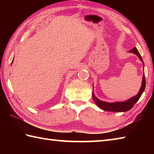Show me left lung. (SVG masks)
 <instances>
[{"label": "left lung", "instance_id": "1", "mask_svg": "<svg viewBox=\"0 0 154 154\" xmlns=\"http://www.w3.org/2000/svg\"><path fill=\"white\" fill-rule=\"evenodd\" d=\"M130 52L136 54V55L139 57L140 60H141V62H143L142 57L140 55L139 52L138 51L137 49L136 48L131 49V50L130 51ZM145 85H146V83H145V75L143 74L142 85L139 93L137 94V95L134 96V97L131 98L126 101H124V102H120V103L116 102V103H112L104 102V101H101L100 100H98V99L94 96V93L92 95V98H93L94 101L96 103V105H97L101 109H103V110L107 111H113V112H125L130 110V109L133 107L134 104L139 100V99L140 98V96H141L143 92H144L145 88Z\"/></svg>", "mask_w": 154, "mask_h": 154}]
</instances>
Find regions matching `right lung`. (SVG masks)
Wrapping results in <instances>:
<instances>
[{
  "label": "right lung",
  "mask_w": 154,
  "mask_h": 154,
  "mask_svg": "<svg viewBox=\"0 0 154 154\" xmlns=\"http://www.w3.org/2000/svg\"><path fill=\"white\" fill-rule=\"evenodd\" d=\"M12 62H13V61H12Z\"/></svg>",
  "instance_id": "right-lung-1"
}]
</instances>
